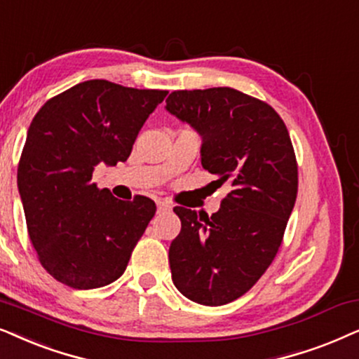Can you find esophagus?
Wrapping results in <instances>:
<instances>
[{
    "label": "esophagus",
    "instance_id": "34e87169",
    "mask_svg": "<svg viewBox=\"0 0 359 359\" xmlns=\"http://www.w3.org/2000/svg\"><path fill=\"white\" fill-rule=\"evenodd\" d=\"M156 205H157V212H159V213L167 212V210H170V205L167 203V202H164V200H157Z\"/></svg>",
    "mask_w": 359,
    "mask_h": 359
}]
</instances>
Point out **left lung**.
<instances>
[{"mask_svg":"<svg viewBox=\"0 0 359 359\" xmlns=\"http://www.w3.org/2000/svg\"><path fill=\"white\" fill-rule=\"evenodd\" d=\"M167 111L203 137L202 165L229 192L212 217L175 207L172 280L185 297L217 307L246 294L279 251L299 187L297 159L283 118L235 88L175 90Z\"/></svg>","mask_w":359,"mask_h":359,"instance_id":"obj_1","label":"left lung"}]
</instances>
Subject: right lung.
<instances>
[{
    "label": "right lung",
    "instance_id": "obj_1",
    "mask_svg": "<svg viewBox=\"0 0 359 359\" xmlns=\"http://www.w3.org/2000/svg\"><path fill=\"white\" fill-rule=\"evenodd\" d=\"M167 90L88 80L42 104L18 165L27 233L41 264L74 289L111 284L156 213L151 198H114L92 182L100 162L130 157L137 133Z\"/></svg>",
    "mask_w": 359,
    "mask_h": 359
}]
</instances>
